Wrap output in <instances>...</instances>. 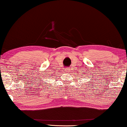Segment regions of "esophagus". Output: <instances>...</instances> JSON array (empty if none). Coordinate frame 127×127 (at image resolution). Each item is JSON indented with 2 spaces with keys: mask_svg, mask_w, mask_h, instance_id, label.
<instances>
[{
  "mask_svg": "<svg viewBox=\"0 0 127 127\" xmlns=\"http://www.w3.org/2000/svg\"><path fill=\"white\" fill-rule=\"evenodd\" d=\"M65 72L66 73H69L70 71V67H66L65 68Z\"/></svg>",
  "mask_w": 127,
  "mask_h": 127,
  "instance_id": "esophagus-1",
  "label": "esophagus"
}]
</instances>
